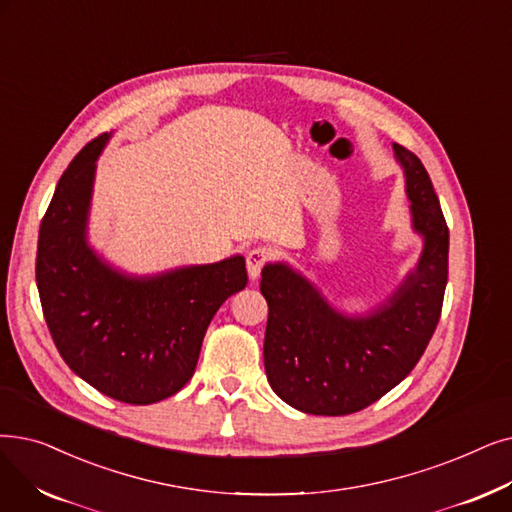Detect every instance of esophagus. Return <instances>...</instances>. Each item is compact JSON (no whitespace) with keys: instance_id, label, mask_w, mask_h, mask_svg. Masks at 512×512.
I'll list each match as a JSON object with an SVG mask.
<instances>
[{"instance_id":"34e87169","label":"esophagus","mask_w":512,"mask_h":512,"mask_svg":"<svg viewBox=\"0 0 512 512\" xmlns=\"http://www.w3.org/2000/svg\"><path fill=\"white\" fill-rule=\"evenodd\" d=\"M272 257H274V255H272V249H268V247H257V249L249 251V253H247V270H249V276H251L253 280L259 278L261 270L272 261Z\"/></svg>"}]
</instances>
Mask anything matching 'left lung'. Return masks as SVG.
<instances>
[{
	"label": "left lung",
	"instance_id": "left-lung-1",
	"mask_svg": "<svg viewBox=\"0 0 512 512\" xmlns=\"http://www.w3.org/2000/svg\"><path fill=\"white\" fill-rule=\"evenodd\" d=\"M406 171L414 228L425 236L418 268L370 318L335 314L307 280L286 265H265L268 301L263 362L274 393L301 412H360L402 383L437 328L448 284L450 230L431 177L414 152L393 144Z\"/></svg>",
	"mask_w": 512,
	"mask_h": 512
}]
</instances>
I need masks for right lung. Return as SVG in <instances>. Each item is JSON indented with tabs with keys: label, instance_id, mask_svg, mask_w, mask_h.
I'll return each instance as SVG.
<instances>
[{
	"label": "right lung",
	"instance_id": "right-lung-1",
	"mask_svg": "<svg viewBox=\"0 0 512 512\" xmlns=\"http://www.w3.org/2000/svg\"><path fill=\"white\" fill-rule=\"evenodd\" d=\"M108 133L87 142L60 175L41 219L35 280L62 360L123 404L146 406L194 374L205 332L230 295L247 286L244 259L131 280L85 244L96 159Z\"/></svg>",
	"mask_w": 512,
	"mask_h": 512
}]
</instances>
